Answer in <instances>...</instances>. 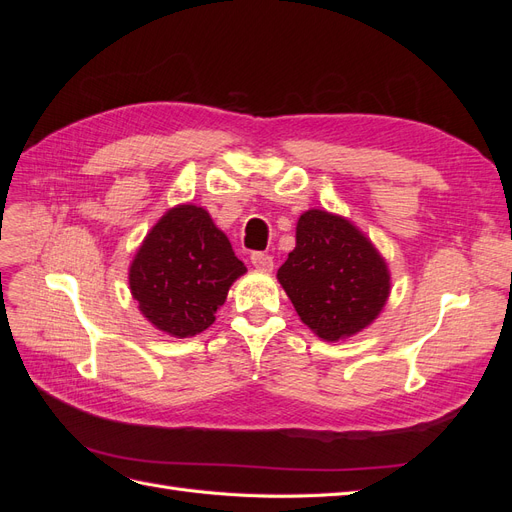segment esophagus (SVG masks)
I'll list each match as a JSON object with an SVG mask.
<instances>
[{"label": "esophagus", "instance_id": "obj_1", "mask_svg": "<svg viewBox=\"0 0 512 512\" xmlns=\"http://www.w3.org/2000/svg\"><path fill=\"white\" fill-rule=\"evenodd\" d=\"M250 260H252V265L260 271H273V258L265 252H254L250 256Z\"/></svg>", "mask_w": 512, "mask_h": 512}]
</instances>
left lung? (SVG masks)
<instances>
[{
  "instance_id": "left-lung-1",
  "label": "left lung",
  "mask_w": 512,
  "mask_h": 512,
  "mask_svg": "<svg viewBox=\"0 0 512 512\" xmlns=\"http://www.w3.org/2000/svg\"><path fill=\"white\" fill-rule=\"evenodd\" d=\"M277 282L303 324L324 342L367 329L391 294V271L376 245L344 215L307 209L297 222V245Z\"/></svg>"
}]
</instances>
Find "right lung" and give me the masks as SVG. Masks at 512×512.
<instances>
[{
	"instance_id": "1",
	"label": "right lung",
	"mask_w": 512,
	"mask_h": 512,
	"mask_svg": "<svg viewBox=\"0 0 512 512\" xmlns=\"http://www.w3.org/2000/svg\"><path fill=\"white\" fill-rule=\"evenodd\" d=\"M245 271L209 211L183 203L151 226L130 262L128 282L153 327L183 339L211 327Z\"/></svg>"
}]
</instances>
